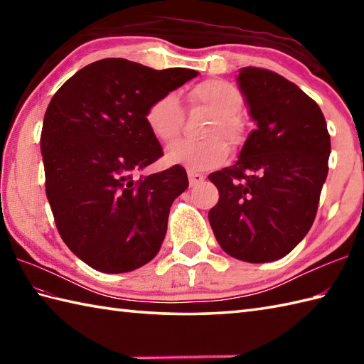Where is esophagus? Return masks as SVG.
<instances>
[{"instance_id": "1", "label": "esophagus", "mask_w": 364, "mask_h": 364, "mask_svg": "<svg viewBox=\"0 0 364 364\" xmlns=\"http://www.w3.org/2000/svg\"><path fill=\"white\" fill-rule=\"evenodd\" d=\"M188 176H189V184L191 186H198L200 183L205 181V176L202 173H197V172H192V170H189L188 172Z\"/></svg>"}]
</instances>
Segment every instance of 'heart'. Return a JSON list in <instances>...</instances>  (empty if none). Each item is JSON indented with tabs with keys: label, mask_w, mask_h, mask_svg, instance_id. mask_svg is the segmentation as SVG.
<instances>
[{
	"label": "heart",
	"mask_w": 364,
	"mask_h": 364,
	"mask_svg": "<svg viewBox=\"0 0 364 364\" xmlns=\"http://www.w3.org/2000/svg\"><path fill=\"white\" fill-rule=\"evenodd\" d=\"M192 106H202L213 112V119L205 128V141H181L170 145L166 151L168 164L184 166L192 170H210L219 167L228 158V146L241 145L245 136L242 119L236 114L242 105V97L233 84L222 80H206L189 90ZM146 127L161 142L170 144L181 134L184 114L180 100L166 94L149 106L145 114Z\"/></svg>",
	"instance_id": "b5f03b06"
}]
</instances>
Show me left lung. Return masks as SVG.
<instances>
[{
	"label": "left lung",
	"instance_id": "obj_1",
	"mask_svg": "<svg viewBox=\"0 0 364 364\" xmlns=\"http://www.w3.org/2000/svg\"><path fill=\"white\" fill-rule=\"evenodd\" d=\"M237 86L257 128L233 166L208 176L219 189L208 219L230 257L270 262L286 257L313 225L330 136L318 103L283 76L244 67Z\"/></svg>",
	"mask_w": 364,
	"mask_h": 364
}]
</instances>
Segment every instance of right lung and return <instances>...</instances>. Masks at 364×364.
Masks as SVG:
<instances>
[{"instance_id":"add662e5","label":"right lung","mask_w":364,"mask_h":364,"mask_svg":"<svg viewBox=\"0 0 364 364\" xmlns=\"http://www.w3.org/2000/svg\"><path fill=\"white\" fill-rule=\"evenodd\" d=\"M197 75L102 59L65 81L46 107V197L63 241L95 270L131 272L158 255L170 206L189 181L181 166L134 180L162 156L145 114L154 100Z\"/></svg>"}]
</instances>
